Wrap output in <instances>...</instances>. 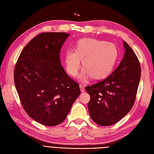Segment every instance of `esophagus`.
Here are the masks:
<instances>
[{"instance_id": "obj_1", "label": "esophagus", "mask_w": 154, "mask_h": 154, "mask_svg": "<svg viewBox=\"0 0 154 154\" xmlns=\"http://www.w3.org/2000/svg\"><path fill=\"white\" fill-rule=\"evenodd\" d=\"M79 88H80V90H81V91L82 92V93H83V92L85 91V88H84L83 86L82 85H79Z\"/></svg>"}]
</instances>
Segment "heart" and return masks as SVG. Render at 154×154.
I'll use <instances>...</instances> for the list:
<instances>
[{"label": "heart", "mask_w": 154, "mask_h": 154, "mask_svg": "<svg viewBox=\"0 0 154 154\" xmlns=\"http://www.w3.org/2000/svg\"><path fill=\"white\" fill-rule=\"evenodd\" d=\"M118 49L111 43L95 39H82L78 41L75 50L65 52L67 71L76 76L83 66L86 69L83 74L85 79L91 75L95 79L108 76L112 72L118 57Z\"/></svg>", "instance_id": "1"}]
</instances>
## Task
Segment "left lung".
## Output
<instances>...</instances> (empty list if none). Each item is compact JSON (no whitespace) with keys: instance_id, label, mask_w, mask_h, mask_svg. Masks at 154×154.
Returning <instances> with one entry per match:
<instances>
[{"instance_id":"obj_1","label":"left lung","mask_w":154,"mask_h":154,"mask_svg":"<svg viewBox=\"0 0 154 154\" xmlns=\"http://www.w3.org/2000/svg\"><path fill=\"white\" fill-rule=\"evenodd\" d=\"M123 43L125 55L116 70L106 79L85 87L90 96V116L100 126L118 122L130 111L136 100L141 66L132 48Z\"/></svg>"}]
</instances>
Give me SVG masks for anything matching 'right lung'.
I'll list each match as a JSON object with an SVG mask.
<instances>
[{
    "instance_id": "1",
    "label": "right lung",
    "mask_w": 154,
    "mask_h": 154,
    "mask_svg": "<svg viewBox=\"0 0 154 154\" xmlns=\"http://www.w3.org/2000/svg\"><path fill=\"white\" fill-rule=\"evenodd\" d=\"M69 35L42 33L24 47L14 67L15 87L28 115L39 123L63 122L81 94L79 84L61 65L60 51Z\"/></svg>"
}]
</instances>
